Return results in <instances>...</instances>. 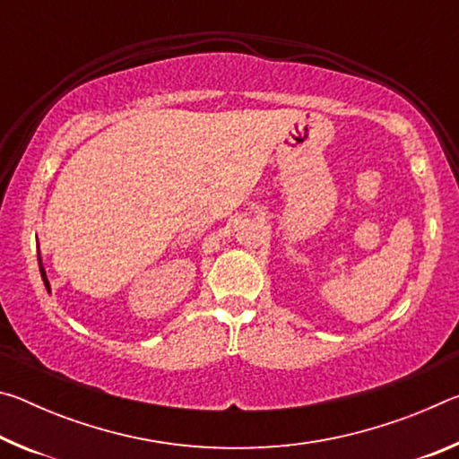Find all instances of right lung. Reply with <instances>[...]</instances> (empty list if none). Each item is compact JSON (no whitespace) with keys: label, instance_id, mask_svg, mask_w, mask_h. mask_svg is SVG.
<instances>
[{"label":"right lung","instance_id":"add662e5","mask_svg":"<svg viewBox=\"0 0 459 459\" xmlns=\"http://www.w3.org/2000/svg\"><path fill=\"white\" fill-rule=\"evenodd\" d=\"M38 263H40V273H42V281H44V285H46V290L50 291V283H48V277H46V271H44V267H42V259H40V255H38Z\"/></svg>","mask_w":459,"mask_h":459}]
</instances>
